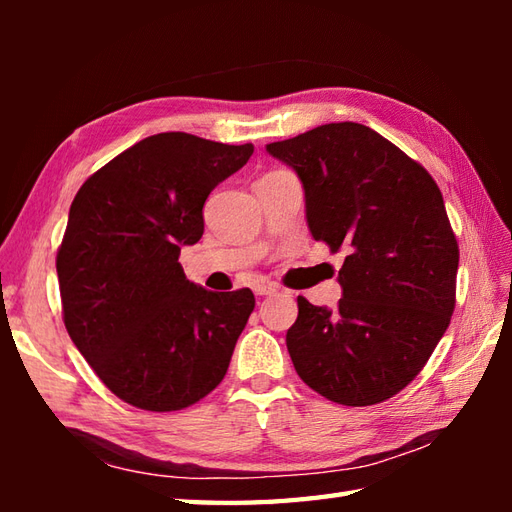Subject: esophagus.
Here are the masks:
<instances>
[{"mask_svg": "<svg viewBox=\"0 0 512 512\" xmlns=\"http://www.w3.org/2000/svg\"><path fill=\"white\" fill-rule=\"evenodd\" d=\"M253 290H255L257 297H270V295H277V292H279V288L275 284H257Z\"/></svg>", "mask_w": 512, "mask_h": 512, "instance_id": "1", "label": "esophagus"}]
</instances>
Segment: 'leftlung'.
<instances>
[{
	"label": "left lung",
	"instance_id": "8db88e82",
	"mask_svg": "<svg viewBox=\"0 0 512 512\" xmlns=\"http://www.w3.org/2000/svg\"><path fill=\"white\" fill-rule=\"evenodd\" d=\"M297 171L312 237L339 270V310L299 297L286 345L303 383L347 407L396 396L420 374L455 308L460 248L436 180L358 123L266 145Z\"/></svg>",
	"mask_w": 512,
	"mask_h": 512
}]
</instances>
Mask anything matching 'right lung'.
<instances>
[{"instance_id": "obj_1", "label": "right lung", "mask_w": 512, "mask_h": 512, "mask_svg": "<svg viewBox=\"0 0 512 512\" xmlns=\"http://www.w3.org/2000/svg\"><path fill=\"white\" fill-rule=\"evenodd\" d=\"M253 145L184 132L140 140L83 182L57 253L63 323L105 387L145 411H180L222 383L255 297L184 277L209 193Z\"/></svg>"}]
</instances>
